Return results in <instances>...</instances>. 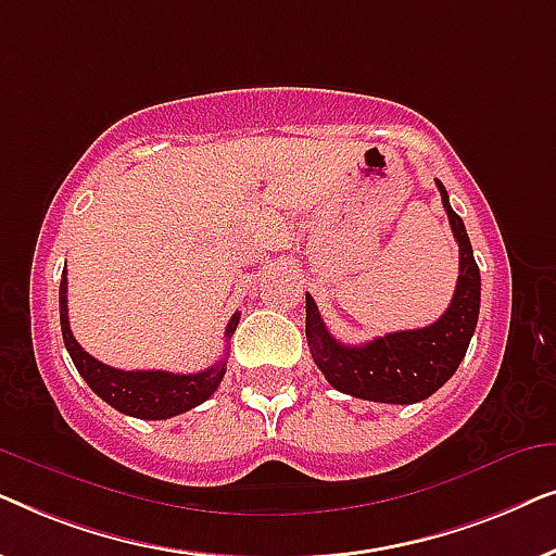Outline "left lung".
<instances>
[{
  "mask_svg": "<svg viewBox=\"0 0 556 556\" xmlns=\"http://www.w3.org/2000/svg\"><path fill=\"white\" fill-rule=\"evenodd\" d=\"M451 230L460 250V276L451 306L425 329L394 331L362 346L341 344L326 329L316 301L306 293V339L316 367L339 392L359 400L413 405L428 400L455 375L468 352L481 308V270L466 225L455 215L445 187L435 179Z\"/></svg>",
  "mask_w": 556,
  "mask_h": 556,
  "instance_id": "obj_1",
  "label": "left lung"
}]
</instances>
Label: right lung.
I'll return each instance as SVG.
<instances>
[{
	"label": "right lung",
	"instance_id": "right-lung-1",
	"mask_svg": "<svg viewBox=\"0 0 556 556\" xmlns=\"http://www.w3.org/2000/svg\"><path fill=\"white\" fill-rule=\"evenodd\" d=\"M240 314H232L230 324L225 329V339L238 329ZM60 329H63V341L67 354L93 390L103 402L116 407L118 413L139 417V420H166V417L181 415L187 409L202 405L204 400L212 397L223 382L227 359L223 356L210 369L197 371V375H174V371H124L109 364L98 362L96 356L83 352V346L75 341L67 321V278L63 270L60 280Z\"/></svg>",
	"mask_w": 556,
	"mask_h": 556
}]
</instances>
